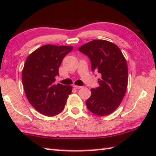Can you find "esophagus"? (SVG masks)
Wrapping results in <instances>:
<instances>
[{"instance_id":"1","label":"esophagus","mask_w":156,"mask_h":156,"mask_svg":"<svg viewBox=\"0 0 156 156\" xmlns=\"http://www.w3.org/2000/svg\"><path fill=\"white\" fill-rule=\"evenodd\" d=\"M73 87H74L75 89H81V88L83 87H81V86H78V85H76V84H73Z\"/></svg>"}]
</instances>
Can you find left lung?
I'll return each instance as SVG.
<instances>
[{
    "label": "left lung",
    "instance_id": "1",
    "mask_svg": "<svg viewBox=\"0 0 156 156\" xmlns=\"http://www.w3.org/2000/svg\"><path fill=\"white\" fill-rule=\"evenodd\" d=\"M78 50L87 55L93 72L100 73V86L90 90L86 101L93 114L106 116L117 108L125 96L128 69L125 57L117 45L103 39H95L83 45Z\"/></svg>",
    "mask_w": 156,
    "mask_h": 156
}]
</instances>
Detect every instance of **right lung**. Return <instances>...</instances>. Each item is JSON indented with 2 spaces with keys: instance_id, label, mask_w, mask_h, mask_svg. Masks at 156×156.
I'll use <instances>...</instances> for the list:
<instances>
[{
  "instance_id": "1",
  "label": "right lung",
  "mask_w": 156,
  "mask_h": 156,
  "mask_svg": "<svg viewBox=\"0 0 156 156\" xmlns=\"http://www.w3.org/2000/svg\"><path fill=\"white\" fill-rule=\"evenodd\" d=\"M72 46L44 45L28 56L22 70V83L28 100L33 108L48 117L63 111L72 86L55 84V77L65 56Z\"/></svg>"
}]
</instances>
